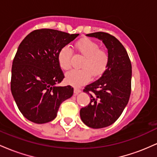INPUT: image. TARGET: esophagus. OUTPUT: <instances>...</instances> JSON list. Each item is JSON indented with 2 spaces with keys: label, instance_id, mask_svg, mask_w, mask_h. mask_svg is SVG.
<instances>
[{
  "label": "esophagus",
  "instance_id": "1",
  "mask_svg": "<svg viewBox=\"0 0 157 157\" xmlns=\"http://www.w3.org/2000/svg\"><path fill=\"white\" fill-rule=\"evenodd\" d=\"M74 92H75V94H78L80 92H81V89H79V88H75V89H74Z\"/></svg>",
  "mask_w": 157,
  "mask_h": 157
}]
</instances>
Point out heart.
<instances>
[{"label":"heart","mask_w":157,"mask_h":157,"mask_svg":"<svg viewBox=\"0 0 157 157\" xmlns=\"http://www.w3.org/2000/svg\"><path fill=\"white\" fill-rule=\"evenodd\" d=\"M75 48L84 59L80 64L81 69H74L66 75L68 83L75 86H80L87 83L94 77H98L105 72L109 62V55L105 50L100 48L94 41L88 38L79 40L75 44ZM72 50L68 46H65L59 51L57 59L60 68L68 70L71 68Z\"/></svg>","instance_id":"b5f03b06"}]
</instances>
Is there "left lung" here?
I'll list each match as a JSON object with an SVG mask.
<instances>
[{
    "label": "left lung",
    "mask_w": 157,
    "mask_h": 157,
    "mask_svg": "<svg viewBox=\"0 0 157 157\" xmlns=\"http://www.w3.org/2000/svg\"><path fill=\"white\" fill-rule=\"evenodd\" d=\"M86 36L101 40L109 55L105 72L98 80L85 87L89 104L80 109L82 121L92 128L111 125L122 114L128 102L131 91V63L125 47L117 39L105 32Z\"/></svg>",
    "instance_id": "left-lung-1"
}]
</instances>
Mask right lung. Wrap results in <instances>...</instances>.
I'll use <instances>...</instances> for the list:
<instances>
[{
    "label": "right lung",
    "mask_w": 157,
    "mask_h": 157,
    "mask_svg": "<svg viewBox=\"0 0 157 157\" xmlns=\"http://www.w3.org/2000/svg\"><path fill=\"white\" fill-rule=\"evenodd\" d=\"M78 35L41 29L29 34L19 45L12 63L11 91L20 111L29 121H52L60 104L73 95L71 86H56L64 78L57 56L60 48Z\"/></svg>",
    "instance_id": "add662e5"
}]
</instances>
